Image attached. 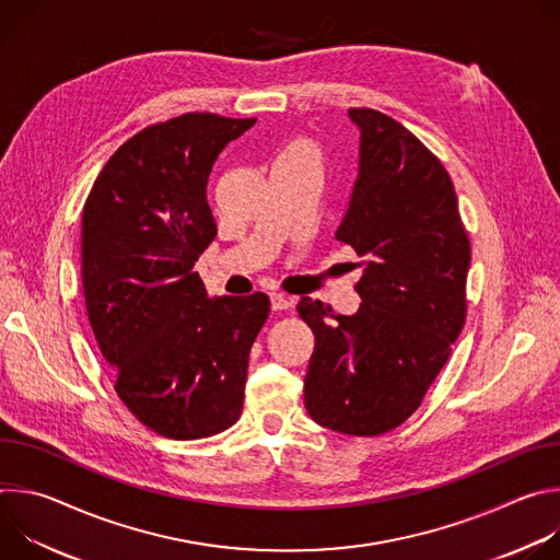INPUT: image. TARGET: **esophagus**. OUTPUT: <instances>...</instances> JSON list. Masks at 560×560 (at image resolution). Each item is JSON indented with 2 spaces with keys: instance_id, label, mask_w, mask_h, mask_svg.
<instances>
[{
  "instance_id": "1",
  "label": "esophagus",
  "mask_w": 560,
  "mask_h": 560,
  "mask_svg": "<svg viewBox=\"0 0 560 560\" xmlns=\"http://www.w3.org/2000/svg\"><path fill=\"white\" fill-rule=\"evenodd\" d=\"M292 299L290 296H285V294H279V292H272L270 294V305H272V310L275 312H281V310H288V307H292Z\"/></svg>"
}]
</instances>
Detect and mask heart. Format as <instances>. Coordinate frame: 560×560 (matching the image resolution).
Listing matches in <instances>:
<instances>
[{
	"mask_svg": "<svg viewBox=\"0 0 560 560\" xmlns=\"http://www.w3.org/2000/svg\"><path fill=\"white\" fill-rule=\"evenodd\" d=\"M290 150H305V152H312V150H310V145H307V143H294V145H292V148H290Z\"/></svg>",
	"mask_w": 560,
	"mask_h": 560,
	"instance_id": "1",
	"label": "heart"
}]
</instances>
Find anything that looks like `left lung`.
<instances>
[{
  "mask_svg": "<svg viewBox=\"0 0 560 560\" xmlns=\"http://www.w3.org/2000/svg\"><path fill=\"white\" fill-rule=\"evenodd\" d=\"M350 119L361 128L359 179L337 242L365 259L361 305L335 316L299 301L314 335L303 392L318 425L376 436L419 410L465 326L469 238L441 159L378 110L350 108Z\"/></svg>",
  "mask_w": 560,
  "mask_h": 560,
  "instance_id": "1",
  "label": "left lung"
}]
</instances>
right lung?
<instances>
[{
    "label": "right lung",
    "mask_w": 560,
    "mask_h": 560,
    "mask_svg": "<svg viewBox=\"0 0 560 560\" xmlns=\"http://www.w3.org/2000/svg\"><path fill=\"white\" fill-rule=\"evenodd\" d=\"M217 113L152 124L108 159L82 212L89 322L124 406L175 441L219 434L244 410L264 292L208 299L195 261L217 236L208 177L255 126Z\"/></svg>",
    "instance_id": "obj_1"
}]
</instances>
